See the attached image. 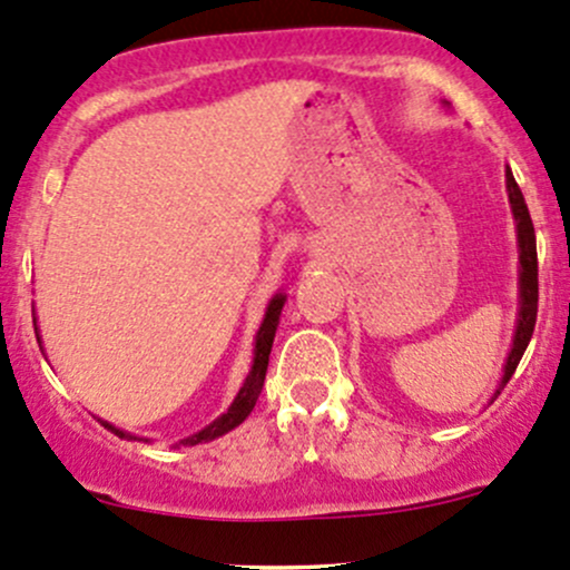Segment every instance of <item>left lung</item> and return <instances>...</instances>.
<instances>
[{"label": "left lung", "instance_id": "left-lung-1", "mask_svg": "<svg viewBox=\"0 0 570 570\" xmlns=\"http://www.w3.org/2000/svg\"><path fill=\"white\" fill-rule=\"evenodd\" d=\"M446 105V101H444ZM507 194L511 204V215H514L517 226V253H520V309H517V325H514V338H511V350L503 363V376L498 382L492 401L501 395V390L507 387L517 366H520L522 355H525L530 336L535 328V312H539V258H535V232L533 220H530L525 196H522L520 185H517L514 175L507 166Z\"/></svg>", "mask_w": 570, "mask_h": 570}]
</instances>
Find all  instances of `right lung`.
<instances>
[{
    "instance_id": "right-lung-1",
    "label": "right lung",
    "mask_w": 570,
    "mask_h": 570,
    "mask_svg": "<svg viewBox=\"0 0 570 570\" xmlns=\"http://www.w3.org/2000/svg\"><path fill=\"white\" fill-rule=\"evenodd\" d=\"M287 302L285 293H274L272 302L266 306V315H264V323H261L258 334H255V347H253V366L247 371L245 382H242L239 393H236V399L232 401V406L226 409V412L220 414V417L213 420L207 428H202V431H196L194 436H185L180 439L183 446H196V444H207V441L213 439H220L226 436L228 431H234L236 425H242L247 420V414L253 412L255 401H258L261 390H264V380H266V368H268V353H272V344H274V334H277V325H279V315H283V306ZM35 334H37V342L42 344L40 338V328H37V317H35ZM101 425L107 428V431H112L118 439H134V441H150V439H139L134 436V433L124 431V428H115L112 423H107V420H99Z\"/></svg>"
}]
</instances>
